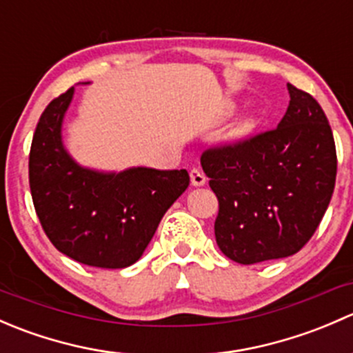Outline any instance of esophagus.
<instances>
[{
  "mask_svg": "<svg viewBox=\"0 0 353 353\" xmlns=\"http://www.w3.org/2000/svg\"><path fill=\"white\" fill-rule=\"evenodd\" d=\"M190 177H191V184H193V186L198 188V186H205L206 184V176L199 169H191Z\"/></svg>",
  "mask_w": 353,
  "mask_h": 353,
  "instance_id": "1",
  "label": "esophagus"
}]
</instances>
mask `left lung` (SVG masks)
I'll use <instances>...</instances> for the list:
<instances>
[{"instance_id": "1", "label": "left lung", "mask_w": 353, "mask_h": 353, "mask_svg": "<svg viewBox=\"0 0 353 353\" xmlns=\"http://www.w3.org/2000/svg\"><path fill=\"white\" fill-rule=\"evenodd\" d=\"M276 130L206 150L201 167L219 198L215 239L241 265L304 248L330 205L336 179L333 133L321 105L288 83Z\"/></svg>"}]
</instances>
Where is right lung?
Segmentation results:
<instances>
[{"mask_svg":"<svg viewBox=\"0 0 353 353\" xmlns=\"http://www.w3.org/2000/svg\"><path fill=\"white\" fill-rule=\"evenodd\" d=\"M74 87L42 112L28 157L35 212L58 251L97 268H126L141 258L160 220L190 186V174L81 165L63 141Z\"/></svg>","mask_w":353,"mask_h":353,"instance_id":"add662e5","label":"right lung"}]
</instances>
